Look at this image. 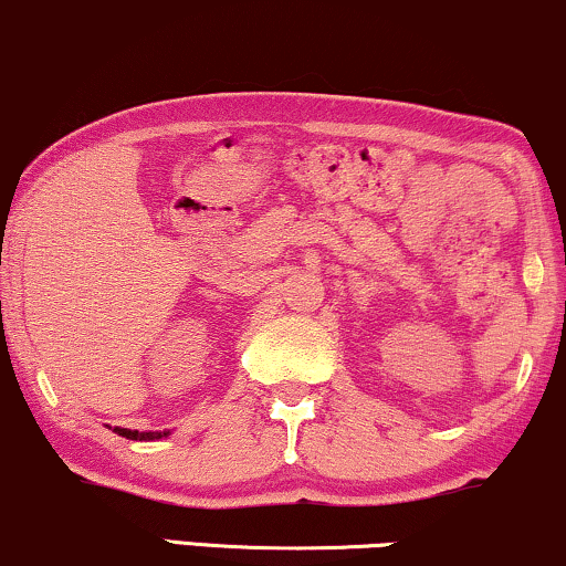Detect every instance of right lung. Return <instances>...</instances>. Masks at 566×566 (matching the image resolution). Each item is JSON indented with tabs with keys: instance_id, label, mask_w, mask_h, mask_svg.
<instances>
[{
	"instance_id": "1",
	"label": "right lung",
	"mask_w": 566,
	"mask_h": 566,
	"mask_svg": "<svg viewBox=\"0 0 566 566\" xmlns=\"http://www.w3.org/2000/svg\"><path fill=\"white\" fill-rule=\"evenodd\" d=\"M119 437H127V439H139V442H145V439H160L166 437V431L160 434V431H132V429H114Z\"/></svg>"
}]
</instances>
